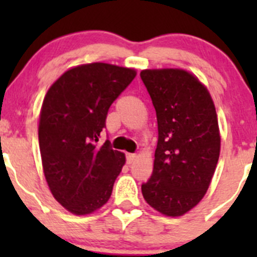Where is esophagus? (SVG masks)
Here are the masks:
<instances>
[{"label": "esophagus", "mask_w": 257, "mask_h": 257, "mask_svg": "<svg viewBox=\"0 0 257 257\" xmlns=\"http://www.w3.org/2000/svg\"><path fill=\"white\" fill-rule=\"evenodd\" d=\"M136 159H137L136 154H132V153H128V154H126V164H132V163H134V160Z\"/></svg>", "instance_id": "obj_1"}]
</instances>
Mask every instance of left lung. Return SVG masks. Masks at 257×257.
<instances>
[{
    "label": "left lung",
    "instance_id": "left-lung-1",
    "mask_svg": "<svg viewBox=\"0 0 257 257\" xmlns=\"http://www.w3.org/2000/svg\"><path fill=\"white\" fill-rule=\"evenodd\" d=\"M141 78L158 120L153 174L142 184L148 204L180 216L203 199L220 154L217 116L208 89L183 69H145Z\"/></svg>",
    "mask_w": 257,
    "mask_h": 257
}]
</instances>
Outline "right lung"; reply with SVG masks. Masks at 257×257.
<instances>
[{
    "mask_svg": "<svg viewBox=\"0 0 257 257\" xmlns=\"http://www.w3.org/2000/svg\"><path fill=\"white\" fill-rule=\"evenodd\" d=\"M136 74L113 64H83L46 94L38 129L43 172L56 200L73 214H90L112 195L125 157L109 141L97 143L109 107Z\"/></svg>",
    "mask_w": 257,
    "mask_h": 257,
    "instance_id": "1",
    "label": "right lung"
}]
</instances>
